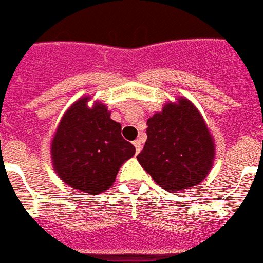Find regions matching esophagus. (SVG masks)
Here are the masks:
<instances>
[{"label": "esophagus", "instance_id": "34e87169", "mask_svg": "<svg viewBox=\"0 0 263 263\" xmlns=\"http://www.w3.org/2000/svg\"><path fill=\"white\" fill-rule=\"evenodd\" d=\"M134 146H135L136 148V154H139L140 150H142V143H140V140H135V142H134Z\"/></svg>", "mask_w": 263, "mask_h": 263}]
</instances>
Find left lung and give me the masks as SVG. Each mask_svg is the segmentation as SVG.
<instances>
[{"mask_svg": "<svg viewBox=\"0 0 263 263\" xmlns=\"http://www.w3.org/2000/svg\"><path fill=\"white\" fill-rule=\"evenodd\" d=\"M147 140L136 158L166 191L195 187L212 171L216 146L200 111L179 97L147 120Z\"/></svg>", "mask_w": 263, "mask_h": 263, "instance_id": "8db88e82", "label": "left lung"}]
</instances>
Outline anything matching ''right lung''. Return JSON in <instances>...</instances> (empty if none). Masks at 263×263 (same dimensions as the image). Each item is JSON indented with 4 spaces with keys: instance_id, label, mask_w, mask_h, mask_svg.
Masks as SVG:
<instances>
[{
    "instance_id": "right-lung-1",
    "label": "right lung",
    "mask_w": 263,
    "mask_h": 263,
    "mask_svg": "<svg viewBox=\"0 0 263 263\" xmlns=\"http://www.w3.org/2000/svg\"><path fill=\"white\" fill-rule=\"evenodd\" d=\"M82 97L68 107L51 139V164L69 187L90 195L106 191L121 165L135 154L121 136V124L110 119L105 103Z\"/></svg>"
}]
</instances>
